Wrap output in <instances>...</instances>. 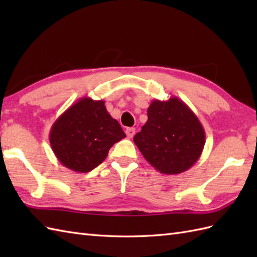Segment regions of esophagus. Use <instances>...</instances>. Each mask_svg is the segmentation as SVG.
<instances>
[{
	"instance_id": "obj_1",
	"label": "esophagus",
	"mask_w": 257,
	"mask_h": 257,
	"mask_svg": "<svg viewBox=\"0 0 257 257\" xmlns=\"http://www.w3.org/2000/svg\"><path fill=\"white\" fill-rule=\"evenodd\" d=\"M135 133H136L135 128H127V129H125V135H127L128 138H133Z\"/></svg>"
}]
</instances>
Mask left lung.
Returning <instances> with one entry per match:
<instances>
[{
  "instance_id": "left-lung-1",
  "label": "left lung",
  "mask_w": 257,
  "mask_h": 257,
  "mask_svg": "<svg viewBox=\"0 0 257 257\" xmlns=\"http://www.w3.org/2000/svg\"><path fill=\"white\" fill-rule=\"evenodd\" d=\"M148 120L134 137L145 159L163 174H179L199 160L205 132L196 114L178 97L152 100Z\"/></svg>"
}]
</instances>
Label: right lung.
I'll return each instance as SVG.
<instances>
[{
	"instance_id": "add662e5",
	"label": "right lung",
	"mask_w": 257,
	"mask_h": 257,
	"mask_svg": "<svg viewBox=\"0 0 257 257\" xmlns=\"http://www.w3.org/2000/svg\"><path fill=\"white\" fill-rule=\"evenodd\" d=\"M125 135L107 111L105 101L83 97L53 123L50 143L63 166L75 172L91 171Z\"/></svg>"
}]
</instances>
